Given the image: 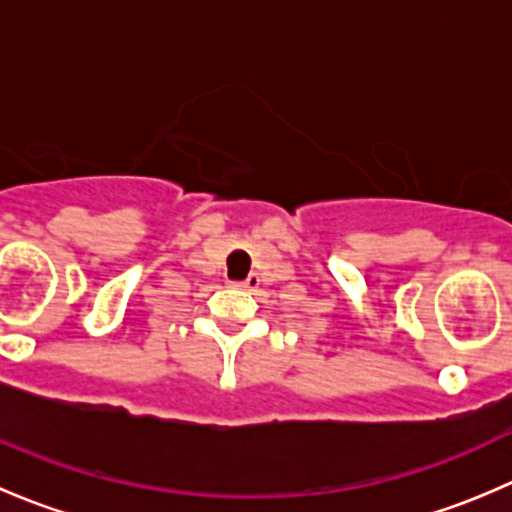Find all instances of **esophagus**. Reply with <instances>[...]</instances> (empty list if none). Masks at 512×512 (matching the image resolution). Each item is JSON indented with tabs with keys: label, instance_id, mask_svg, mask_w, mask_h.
<instances>
[{
	"label": "esophagus",
	"instance_id": "34e87169",
	"mask_svg": "<svg viewBox=\"0 0 512 512\" xmlns=\"http://www.w3.org/2000/svg\"><path fill=\"white\" fill-rule=\"evenodd\" d=\"M240 287H245V289H250V292H255V289H260V275L250 272V275H247V280L240 282Z\"/></svg>",
	"mask_w": 512,
	"mask_h": 512
}]
</instances>
